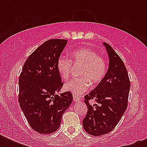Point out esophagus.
<instances>
[{
	"label": "esophagus",
	"mask_w": 147,
	"mask_h": 147,
	"mask_svg": "<svg viewBox=\"0 0 147 147\" xmlns=\"http://www.w3.org/2000/svg\"><path fill=\"white\" fill-rule=\"evenodd\" d=\"M73 100H74V101H76V102H78V101H79L81 99L78 96H76V95H73Z\"/></svg>",
	"instance_id": "34e87169"
}]
</instances>
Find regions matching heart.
Instances as JSON below:
<instances>
[{"instance_id":"obj_1","label":"heart","mask_w":147,"mask_h":147,"mask_svg":"<svg viewBox=\"0 0 147 147\" xmlns=\"http://www.w3.org/2000/svg\"><path fill=\"white\" fill-rule=\"evenodd\" d=\"M71 61L74 64L82 65L79 78H72L64 85V89L76 95L87 92L91 83L97 85L105 78L107 72V63L105 59L98 53L88 48L76 49L71 53ZM56 68L61 78L67 80L71 74V62L63 55L59 57Z\"/></svg>"}]
</instances>
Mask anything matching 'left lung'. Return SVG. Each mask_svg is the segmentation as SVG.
<instances>
[{
	"label": "left lung",
	"mask_w": 147,
	"mask_h": 147,
	"mask_svg": "<svg viewBox=\"0 0 147 147\" xmlns=\"http://www.w3.org/2000/svg\"><path fill=\"white\" fill-rule=\"evenodd\" d=\"M109 58V67L105 78L89 94L84 102L88 107L83 119V127L89 134L101 136L111 132L118 123L127 107L130 82L124 63L116 52L103 42ZM90 99L99 105H92Z\"/></svg>",
	"instance_id": "left-lung-1"
}]
</instances>
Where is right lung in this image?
I'll return each mask as SVG.
<instances>
[{"label": "right lung", "mask_w": 147, "mask_h": 147, "mask_svg": "<svg viewBox=\"0 0 147 147\" xmlns=\"http://www.w3.org/2000/svg\"><path fill=\"white\" fill-rule=\"evenodd\" d=\"M68 40H49L28 57L19 78V103L29 124L47 134L59 129L62 117L72 102L71 92L58 95L62 78L56 62Z\"/></svg>", "instance_id": "add662e5"}]
</instances>
